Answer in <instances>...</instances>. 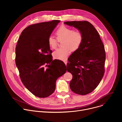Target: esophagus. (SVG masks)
I'll use <instances>...</instances> for the list:
<instances>
[{"instance_id": "34e87169", "label": "esophagus", "mask_w": 122, "mask_h": 122, "mask_svg": "<svg viewBox=\"0 0 122 122\" xmlns=\"http://www.w3.org/2000/svg\"><path fill=\"white\" fill-rule=\"evenodd\" d=\"M64 63H65V65L66 66V64H67V61H64Z\"/></svg>"}]
</instances>
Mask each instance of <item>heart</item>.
<instances>
[{"mask_svg": "<svg viewBox=\"0 0 122 122\" xmlns=\"http://www.w3.org/2000/svg\"><path fill=\"white\" fill-rule=\"evenodd\" d=\"M55 35L58 41H62L63 48L57 49L53 53L55 59L62 61L67 59L71 51H75L79 49L83 41V35L79 30H73L72 28L65 25L60 26L56 31ZM51 36L48 39V44L51 49L57 48L58 41Z\"/></svg>", "mask_w": 122, "mask_h": 122, "instance_id": "obj_1", "label": "heart"}]
</instances>
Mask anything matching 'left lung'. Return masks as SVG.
I'll use <instances>...</instances> for the list:
<instances>
[{"mask_svg":"<svg viewBox=\"0 0 122 122\" xmlns=\"http://www.w3.org/2000/svg\"><path fill=\"white\" fill-rule=\"evenodd\" d=\"M64 24L77 28L83 35L80 47L69 56L66 67L67 71L72 75L69 83L71 91L85 95L97 88L103 77L105 48L98 32L89 22L71 21Z\"/></svg>","mask_w":122,"mask_h":122,"instance_id":"8db88e82","label":"left lung"}]
</instances>
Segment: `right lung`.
Here are the masks:
<instances>
[{"label":"right lung","mask_w":122,"mask_h":122,"mask_svg":"<svg viewBox=\"0 0 122 122\" xmlns=\"http://www.w3.org/2000/svg\"><path fill=\"white\" fill-rule=\"evenodd\" d=\"M59 20H53L29 25L22 32L15 48V63L20 79L34 95L47 97L56 89V81L66 71L59 60H53L48 44Z\"/></svg>","instance_id":"right-lung-1"}]
</instances>
